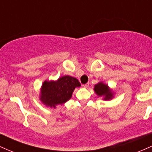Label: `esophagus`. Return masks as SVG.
<instances>
[{
  "label": "esophagus",
  "mask_w": 152,
  "mask_h": 152,
  "mask_svg": "<svg viewBox=\"0 0 152 152\" xmlns=\"http://www.w3.org/2000/svg\"><path fill=\"white\" fill-rule=\"evenodd\" d=\"M88 85H89V83H86V84H83L82 86H83V87H84V88H87V87L88 86Z\"/></svg>",
  "instance_id": "1"
}]
</instances>
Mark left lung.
I'll return each instance as SVG.
<instances>
[{"instance_id": "1", "label": "left lung", "mask_w": 152, "mask_h": 152, "mask_svg": "<svg viewBox=\"0 0 152 152\" xmlns=\"http://www.w3.org/2000/svg\"><path fill=\"white\" fill-rule=\"evenodd\" d=\"M94 91L99 96H104V100H109L113 98V92L109 89L108 85L102 82L94 86Z\"/></svg>"}]
</instances>
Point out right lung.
Masks as SVG:
<instances>
[{
    "instance_id": "1",
    "label": "right lung",
    "mask_w": 152,
    "mask_h": 152,
    "mask_svg": "<svg viewBox=\"0 0 152 152\" xmlns=\"http://www.w3.org/2000/svg\"><path fill=\"white\" fill-rule=\"evenodd\" d=\"M81 86L78 79L64 76L57 81H45L41 88V101L45 105L55 108L69 100L76 87Z\"/></svg>"
}]
</instances>
